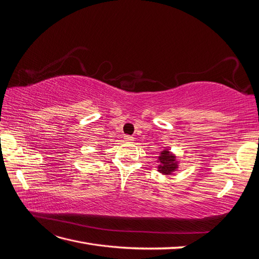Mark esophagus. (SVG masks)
<instances>
[{"mask_svg":"<svg viewBox=\"0 0 259 259\" xmlns=\"http://www.w3.org/2000/svg\"><path fill=\"white\" fill-rule=\"evenodd\" d=\"M124 139L126 140V142H132V140H134V137H132V136H130V135H125V136H124Z\"/></svg>","mask_w":259,"mask_h":259,"instance_id":"obj_1","label":"esophagus"}]
</instances>
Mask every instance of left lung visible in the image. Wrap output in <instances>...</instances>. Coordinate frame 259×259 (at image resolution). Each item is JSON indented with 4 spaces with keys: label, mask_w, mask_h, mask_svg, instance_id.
Listing matches in <instances>:
<instances>
[{
    "label": "left lung",
    "mask_w": 259,
    "mask_h": 259,
    "mask_svg": "<svg viewBox=\"0 0 259 259\" xmlns=\"http://www.w3.org/2000/svg\"><path fill=\"white\" fill-rule=\"evenodd\" d=\"M159 159L161 163L159 166L160 173L168 175V174H171V171H174L177 168V163L175 162V155L171 154L168 150L162 151Z\"/></svg>",
    "instance_id": "1"
}]
</instances>
